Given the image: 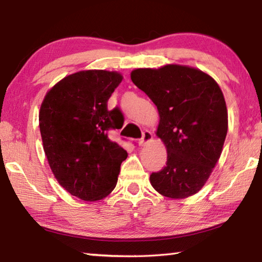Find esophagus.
<instances>
[{"instance_id": "34e87169", "label": "esophagus", "mask_w": 262, "mask_h": 262, "mask_svg": "<svg viewBox=\"0 0 262 262\" xmlns=\"http://www.w3.org/2000/svg\"><path fill=\"white\" fill-rule=\"evenodd\" d=\"M152 133L151 132H149V130H145L144 133H143V135H142V139L140 140V142H139V145L140 147H143V145H145L148 143V142H150L152 140Z\"/></svg>"}]
</instances>
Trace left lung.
<instances>
[{"label":"left lung","mask_w":262,"mask_h":262,"mask_svg":"<svg viewBox=\"0 0 262 262\" xmlns=\"http://www.w3.org/2000/svg\"><path fill=\"white\" fill-rule=\"evenodd\" d=\"M135 85L157 106L156 135L167 151L166 166L150 176L163 196L196 194L219 162L228 133V110L221 88L202 70L166 64L130 73Z\"/></svg>","instance_id":"8db88e82"}]
</instances>
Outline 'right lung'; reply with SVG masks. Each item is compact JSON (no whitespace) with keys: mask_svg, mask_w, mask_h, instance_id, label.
I'll list each match as a JSON object with an SVG mask.
<instances>
[{"mask_svg":"<svg viewBox=\"0 0 262 262\" xmlns=\"http://www.w3.org/2000/svg\"><path fill=\"white\" fill-rule=\"evenodd\" d=\"M107 70H82L57 82L43 98L39 127L53 174L68 193L83 201L101 200L114 189L128 154L108 139L120 128L119 111L107 101L122 81Z\"/></svg>","mask_w":262,"mask_h":262,"instance_id":"add662e5","label":"right lung"}]
</instances>
